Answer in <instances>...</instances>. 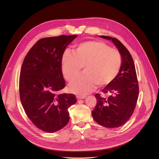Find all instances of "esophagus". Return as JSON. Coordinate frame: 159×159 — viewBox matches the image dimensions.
<instances>
[{"label": "esophagus", "instance_id": "34e87169", "mask_svg": "<svg viewBox=\"0 0 159 159\" xmlns=\"http://www.w3.org/2000/svg\"><path fill=\"white\" fill-rule=\"evenodd\" d=\"M79 100V99H83V98H85V97L84 96H77L76 97Z\"/></svg>", "mask_w": 159, "mask_h": 159}]
</instances>
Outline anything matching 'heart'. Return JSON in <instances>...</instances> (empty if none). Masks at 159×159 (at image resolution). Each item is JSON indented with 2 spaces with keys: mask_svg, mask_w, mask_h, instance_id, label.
Masks as SVG:
<instances>
[{
  "mask_svg": "<svg viewBox=\"0 0 159 159\" xmlns=\"http://www.w3.org/2000/svg\"><path fill=\"white\" fill-rule=\"evenodd\" d=\"M62 72L68 81L74 79L84 66V73L72 81L69 89L83 96L100 87L111 84L119 73L122 56L119 51L100 41L80 43L73 52L66 50L62 56Z\"/></svg>",
  "mask_w": 159,
  "mask_h": 159,
  "instance_id": "1",
  "label": "heart"
}]
</instances>
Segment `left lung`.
Instances as JSON below:
<instances>
[{
    "mask_svg": "<svg viewBox=\"0 0 159 159\" xmlns=\"http://www.w3.org/2000/svg\"><path fill=\"white\" fill-rule=\"evenodd\" d=\"M100 37L112 40L122 56V62L116 78L102 91L108 97L103 98L98 93L95 95L97 101L92 114L98 124L107 128H116L129 120L136 107L139 93L136 70L130 52L118 39Z\"/></svg>",
    "mask_w": 159,
    "mask_h": 159,
    "instance_id": "8db88e82",
    "label": "left lung"
}]
</instances>
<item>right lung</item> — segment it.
I'll return each mask as SVG.
<instances>
[{"label": "right lung", "mask_w": 159, "mask_h": 159, "mask_svg": "<svg viewBox=\"0 0 159 159\" xmlns=\"http://www.w3.org/2000/svg\"><path fill=\"white\" fill-rule=\"evenodd\" d=\"M77 35L39 40L26 54L20 71L19 90L25 113L43 132L58 131L68 124V108L77 100L73 93H60L66 86L62 71L65 49Z\"/></svg>", "instance_id": "add662e5"}]
</instances>
